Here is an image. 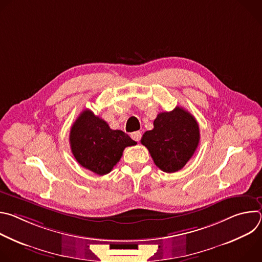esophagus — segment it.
Returning <instances> with one entry per match:
<instances>
[{
  "mask_svg": "<svg viewBox=\"0 0 262 262\" xmlns=\"http://www.w3.org/2000/svg\"><path fill=\"white\" fill-rule=\"evenodd\" d=\"M130 137H132L133 140L139 142L141 140V138H142V133L141 132H134V133L130 134Z\"/></svg>",
  "mask_w": 262,
  "mask_h": 262,
  "instance_id": "34e87169",
  "label": "esophagus"
}]
</instances>
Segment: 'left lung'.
Instances as JSON below:
<instances>
[{"instance_id": "8db88e82", "label": "left lung", "mask_w": 262, "mask_h": 262, "mask_svg": "<svg viewBox=\"0 0 262 262\" xmlns=\"http://www.w3.org/2000/svg\"><path fill=\"white\" fill-rule=\"evenodd\" d=\"M199 141L197 120L180 106L160 113L154 121V129L144 133L141 139L155 164L167 173L182 169L195 154Z\"/></svg>"}]
</instances>
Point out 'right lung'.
I'll list each match as a JSON object with an SVG mask.
<instances>
[{
	"label": "right lung",
	"mask_w": 262,
	"mask_h": 262,
	"mask_svg": "<svg viewBox=\"0 0 262 262\" xmlns=\"http://www.w3.org/2000/svg\"><path fill=\"white\" fill-rule=\"evenodd\" d=\"M69 143L77 162L98 175L110 173L121 159L124 148L136 145L127 134L111 129L88 108L72 124Z\"/></svg>",
	"instance_id": "obj_1"
}]
</instances>
